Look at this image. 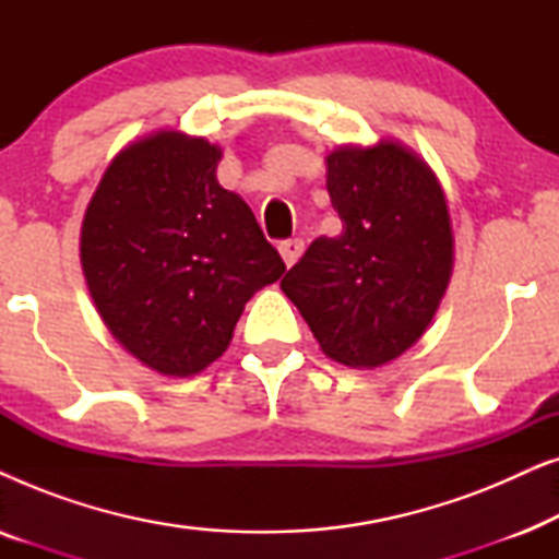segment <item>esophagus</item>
<instances>
[{"instance_id": "34e87169", "label": "esophagus", "mask_w": 559, "mask_h": 559, "mask_svg": "<svg viewBox=\"0 0 559 559\" xmlns=\"http://www.w3.org/2000/svg\"><path fill=\"white\" fill-rule=\"evenodd\" d=\"M302 249H305L302 239H287V241L280 243V254H282V259H285L287 266H293L297 259H300Z\"/></svg>"}]
</instances>
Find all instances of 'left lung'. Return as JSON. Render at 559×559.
Wrapping results in <instances>:
<instances>
[{"label":"left lung","mask_w":559,"mask_h":559,"mask_svg":"<svg viewBox=\"0 0 559 559\" xmlns=\"http://www.w3.org/2000/svg\"><path fill=\"white\" fill-rule=\"evenodd\" d=\"M343 221L280 282L325 356L377 369L415 346L453 274V228L438 178L415 152L381 140L325 157Z\"/></svg>","instance_id":"left-lung-1"}]
</instances>
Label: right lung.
<instances>
[{"label": "right lung", "mask_w": 559, "mask_h": 559, "mask_svg": "<svg viewBox=\"0 0 559 559\" xmlns=\"http://www.w3.org/2000/svg\"><path fill=\"white\" fill-rule=\"evenodd\" d=\"M218 144L159 129L111 159L83 216L98 316L165 377L216 361L249 297L285 272L249 205L218 186Z\"/></svg>", "instance_id": "obj_1"}]
</instances>
